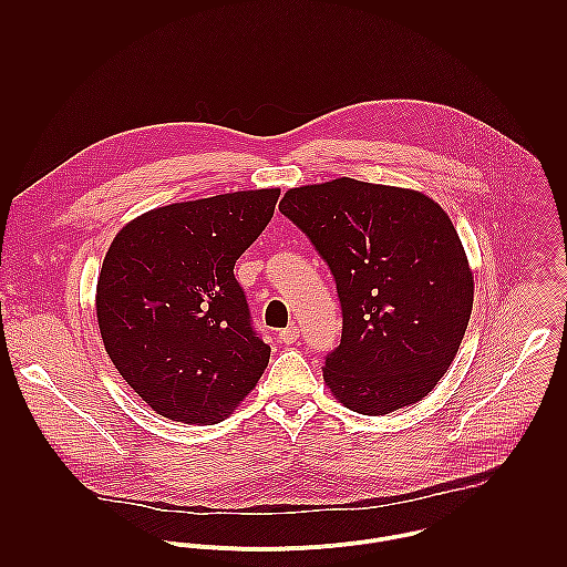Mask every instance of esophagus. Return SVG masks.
Listing matches in <instances>:
<instances>
[{
  "mask_svg": "<svg viewBox=\"0 0 567 567\" xmlns=\"http://www.w3.org/2000/svg\"><path fill=\"white\" fill-rule=\"evenodd\" d=\"M279 338H281V342H286V344H295V342L299 340V327L290 324V327L281 329V331H279Z\"/></svg>",
  "mask_w": 567,
  "mask_h": 567,
  "instance_id": "1",
  "label": "esophagus"
}]
</instances>
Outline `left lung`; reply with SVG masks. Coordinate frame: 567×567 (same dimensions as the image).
<instances>
[{
  "mask_svg": "<svg viewBox=\"0 0 567 567\" xmlns=\"http://www.w3.org/2000/svg\"><path fill=\"white\" fill-rule=\"evenodd\" d=\"M279 212L336 279L340 344L331 395L378 416L421 402L450 369L474 306V275L450 216L430 196L349 176L292 187Z\"/></svg>",
  "mask_w": 567,
  "mask_h": 567,
  "instance_id": "8db88e82",
  "label": "left lung"
}]
</instances>
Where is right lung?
Wrapping results in <instances>:
<instances>
[{"instance_id":"1","label":"right lung","mask_w":567,"mask_h":567,"mask_svg":"<svg viewBox=\"0 0 567 567\" xmlns=\"http://www.w3.org/2000/svg\"><path fill=\"white\" fill-rule=\"evenodd\" d=\"M277 187L172 203L131 220L95 288L104 349L157 414L227 419L268 367L234 266L272 218Z\"/></svg>"}]
</instances>
